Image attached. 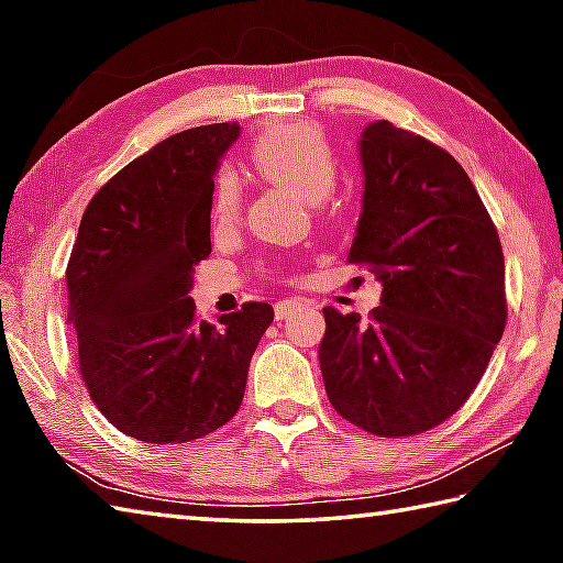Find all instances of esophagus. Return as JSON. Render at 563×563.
Listing matches in <instances>:
<instances>
[{
  "label": "esophagus",
  "mask_w": 563,
  "mask_h": 563,
  "mask_svg": "<svg viewBox=\"0 0 563 563\" xmlns=\"http://www.w3.org/2000/svg\"><path fill=\"white\" fill-rule=\"evenodd\" d=\"M300 308H318L312 300H300V298H288V300H278L275 302V320H285L290 312L300 310Z\"/></svg>",
  "instance_id": "34e87169"
}]
</instances>
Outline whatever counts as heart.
Wrapping results in <instances>:
<instances>
[{
  "instance_id": "1",
  "label": "heart",
  "mask_w": 563,
  "mask_h": 563,
  "mask_svg": "<svg viewBox=\"0 0 563 563\" xmlns=\"http://www.w3.org/2000/svg\"><path fill=\"white\" fill-rule=\"evenodd\" d=\"M247 161L255 174L273 184L298 190L310 201H320L330 194L338 176V151L322 126L312 121L273 123L253 139ZM241 180L233 170L223 168L216 178L213 218L228 225L241 216Z\"/></svg>"
}]
</instances>
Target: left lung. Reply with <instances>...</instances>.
<instances>
[{
	"label": "left lung",
	"mask_w": 563,
	"mask_h": 563,
	"mask_svg": "<svg viewBox=\"0 0 563 563\" xmlns=\"http://www.w3.org/2000/svg\"><path fill=\"white\" fill-rule=\"evenodd\" d=\"M365 198L347 261L383 298L367 320L325 312L320 369L332 407L377 437L432 430L460 409L507 325L504 253L479 194L432 141L389 121L362 131Z\"/></svg>",
	"instance_id": "1"
}]
</instances>
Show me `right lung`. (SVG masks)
Here are the masks:
<instances>
[{
    "label": "right lung",
    "mask_w": 563,
    "mask_h": 563,
    "mask_svg": "<svg viewBox=\"0 0 563 563\" xmlns=\"http://www.w3.org/2000/svg\"><path fill=\"white\" fill-rule=\"evenodd\" d=\"M238 123L174 133L109 178L84 211L66 265L79 373L99 412L139 442L216 432L243 402L247 367L273 322L243 302L198 320L196 265L211 255L213 174Z\"/></svg>",
    "instance_id": "1"
}]
</instances>
